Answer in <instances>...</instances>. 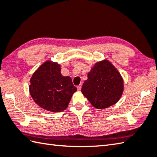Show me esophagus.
<instances>
[{"mask_svg":"<svg viewBox=\"0 0 157 157\" xmlns=\"http://www.w3.org/2000/svg\"><path fill=\"white\" fill-rule=\"evenodd\" d=\"M77 88H78V90H80L81 88H82V84H79V86H78V87H77Z\"/></svg>","mask_w":157,"mask_h":157,"instance_id":"34e87169","label":"esophagus"}]
</instances>
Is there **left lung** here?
Here are the masks:
<instances>
[{"label": "left lung", "mask_w": 157, "mask_h": 157, "mask_svg": "<svg viewBox=\"0 0 157 157\" xmlns=\"http://www.w3.org/2000/svg\"><path fill=\"white\" fill-rule=\"evenodd\" d=\"M124 90V79L106 59L97 62L88 73L82 93L97 109H105L118 102Z\"/></svg>", "instance_id": "left-lung-1"}]
</instances>
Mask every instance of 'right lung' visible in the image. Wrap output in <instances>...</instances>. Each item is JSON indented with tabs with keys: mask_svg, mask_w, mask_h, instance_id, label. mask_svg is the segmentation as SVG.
I'll use <instances>...</instances> for the list:
<instances>
[{
	"mask_svg": "<svg viewBox=\"0 0 157 157\" xmlns=\"http://www.w3.org/2000/svg\"><path fill=\"white\" fill-rule=\"evenodd\" d=\"M29 88L35 103L52 113L66 110L77 91L70 77L61 74V65L51 60L44 62L33 73Z\"/></svg>",
	"mask_w": 157,
	"mask_h": 157,
	"instance_id": "add662e5",
	"label": "right lung"
}]
</instances>
